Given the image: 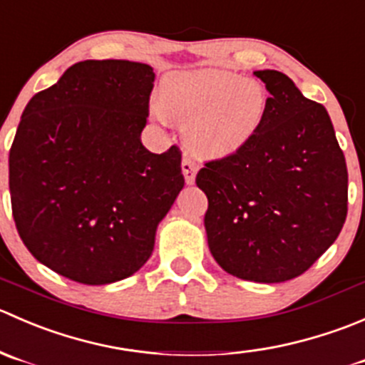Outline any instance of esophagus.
Instances as JSON below:
<instances>
[{"label": "esophagus", "instance_id": "esophagus-1", "mask_svg": "<svg viewBox=\"0 0 365 365\" xmlns=\"http://www.w3.org/2000/svg\"><path fill=\"white\" fill-rule=\"evenodd\" d=\"M181 170H182L184 181H186V184H193L195 182V172H197V163H195L191 158L184 156L182 163H181Z\"/></svg>", "mask_w": 365, "mask_h": 365}]
</instances>
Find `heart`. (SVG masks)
<instances>
[{"mask_svg":"<svg viewBox=\"0 0 365 365\" xmlns=\"http://www.w3.org/2000/svg\"><path fill=\"white\" fill-rule=\"evenodd\" d=\"M269 96L257 79L236 72L190 71L168 76L161 88L160 120L187 125V143L212 160L241 153L257 136L268 113Z\"/></svg>","mask_w":365,"mask_h":365,"instance_id":"heart-1","label":"heart"}]
</instances>
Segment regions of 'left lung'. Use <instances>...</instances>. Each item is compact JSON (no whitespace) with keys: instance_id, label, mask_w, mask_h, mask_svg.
I'll use <instances>...</instances> for the list:
<instances>
[{"instance_id":"obj_1","label":"left lung","mask_w":365,"mask_h":365,"mask_svg":"<svg viewBox=\"0 0 365 365\" xmlns=\"http://www.w3.org/2000/svg\"><path fill=\"white\" fill-rule=\"evenodd\" d=\"M269 92L264 124L241 153L205 163L197 186L215 261L259 284L307 272L337 240L348 212V170L323 104L279 71H255Z\"/></svg>"}]
</instances>
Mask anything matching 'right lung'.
<instances>
[{
  "label": "right lung",
  "mask_w": 365,
  "mask_h": 365,
  "mask_svg": "<svg viewBox=\"0 0 365 365\" xmlns=\"http://www.w3.org/2000/svg\"><path fill=\"white\" fill-rule=\"evenodd\" d=\"M154 71L85 60L35 93L9 158L17 232L61 277L103 286L138 272L184 186L181 153L142 145Z\"/></svg>",
  "instance_id": "1"
}]
</instances>
